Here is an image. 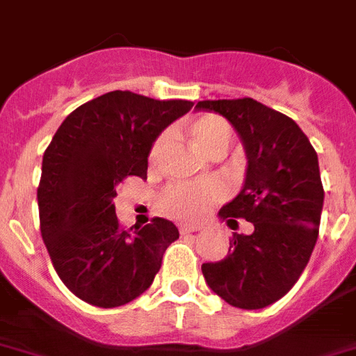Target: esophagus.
<instances>
[{
	"instance_id": "1",
	"label": "esophagus",
	"mask_w": 356,
	"mask_h": 356,
	"mask_svg": "<svg viewBox=\"0 0 356 356\" xmlns=\"http://www.w3.org/2000/svg\"><path fill=\"white\" fill-rule=\"evenodd\" d=\"M180 227V233L181 234H187V233H196V231H200L202 229V225L198 224H189V222H184V224L178 225Z\"/></svg>"
}]
</instances>
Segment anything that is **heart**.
Returning a JSON list of instances; mask_svg holds the SVG:
<instances>
[{
	"label": "heart",
	"instance_id": "heart-1",
	"mask_svg": "<svg viewBox=\"0 0 356 356\" xmlns=\"http://www.w3.org/2000/svg\"><path fill=\"white\" fill-rule=\"evenodd\" d=\"M229 123L216 114H204L191 123V136L202 152H207L218 145L229 143ZM167 136L161 134L151 151V160L160 156ZM222 198V187L216 181H184L169 185L160 196L161 209L176 218H200L207 213L214 202Z\"/></svg>",
	"mask_w": 356,
	"mask_h": 356
}]
</instances>
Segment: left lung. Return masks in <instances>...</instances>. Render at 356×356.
Returning <instances> with one entry per match:
<instances>
[{
	"mask_svg": "<svg viewBox=\"0 0 356 356\" xmlns=\"http://www.w3.org/2000/svg\"><path fill=\"white\" fill-rule=\"evenodd\" d=\"M198 111L227 120L245 151L242 189L218 216L245 218L251 234L234 233L229 254L207 262L202 273L213 293L240 309H262L300 278L318 238L324 189L318 156L289 116L252 98L204 99Z\"/></svg>",
	"mask_w": 356,
	"mask_h": 356,
	"instance_id": "left-lung-1",
	"label": "left lung"
}]
</instances>
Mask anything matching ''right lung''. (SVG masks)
Listing matches in <instances>:
<instances>
[{
	"mask_svg": "<svg viewBox=\"0 0 356 356\" xmlns=\"http://www.w3.org/2000/svg\"><path fill=\"white\" fill-rule=\"evenodd\" d=\"M191 107L187 99L113 90L72 111L47 147L38 187L41 236L58 277L87 304L118 307L138 298L180 236L165 218L125 231L113 198L127 176L147 178L156 138Z\"/></svg>",
	"mask_w": 356,
	"mask_h": 356,
	"instance_id": "right-lung-1",
	"label": "right lung"
}]
</instances>
